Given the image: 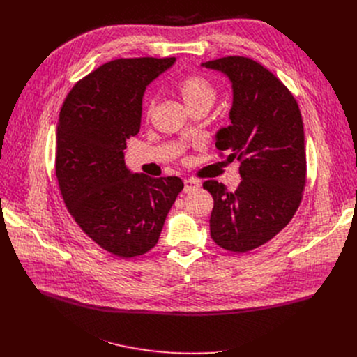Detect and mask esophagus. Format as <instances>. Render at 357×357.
<instances>
[{"mask_svg":"<svg viewBox=\"0 0 357 357\" xmlns=\"http://www.w3.org/2000/svg\"><path fill=\"white\" fill-rule=\"evenodd\" d=\"M185 186H183V192H192L196 190L199 188V182L196 179H185Z\"/></svg>","mask_w":357,"mask_h":357,"instance_id":"1","label":"esophagus"}]
</instances>
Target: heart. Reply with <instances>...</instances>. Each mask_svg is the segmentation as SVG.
Listing matches in <instances>:
<instances>
[{
	"label": "heart",
	"instance_id": "heart-1",
	"mask_svg": "<svg viewBox=\"0 0 357 357\" xmlns=\"http://www.w3.org/2000/svg\"><path fill=\"white\" fill-rule=\"evenodd\" d=\"M178 90L188 109L202 103L212 105L216 97V90L213 84L206 77H203L200 75H190L185 77L179 83ZM154 107H155V97L151 96L146 101V114H151Z\"/></svg>",
	"mask_w": 357,
	"mask_h": 357
}]
</instances>
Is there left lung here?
Returning a JSON list of instances; mask_svg holds the SVG:
<instances>
[{
  "mask_svg": "<svg viewBox=\"0 0 357 357\" xmlns=\"http://www.w3.org/2000/svg\"><path fill=\"white\" fill-rule=\"evenodd\" d=\"M202 66L231 82V124L218 131L216 148L241 162L236 190L213 179L203 183L215 202L211 236L225 250L247 252L277 236L302 200L307 182L302 116L292 93L256 61L227 56Z\"/></svg>",
  "mask_w": 357,
  "mask_h": 357,
  "instance_id": "8db88e82",
  "label": "left lung"
}]
</instances>
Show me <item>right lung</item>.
Listing matches in <instances>:
<instances>
[{"mask_svg": "<svg viewBox=\"0 0 357 357\" xmlns=\"http://www.w3.org/2000/svg\"><path fill=\"white\" fill-rule=\"evenodd\" d=\"M175 58L116 59L79 80L65 98L56 130L55 171L68 211L101 248L121 259L158 243L183 182L131 174L127 139L141 126L145 87Z\"/></svg>", "mask_w": 357, "mask_h": 357, "instance_id": "right-lung-1", "label": "right lung"}]
</instances>
